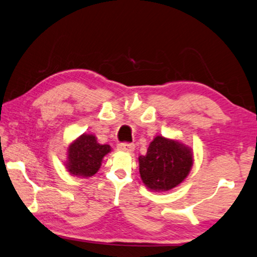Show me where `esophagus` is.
I'll return each mask as SVG.
<instances>
[{"label": "esophagus", "instance_id": "1", "mask_svg": "<svg viewBox=\"0 0 257 257\" xmlns=\"http://www.w3.org/2000/svg\"><path fill=\"white\" fill-rule=\"evenodd\" d=\"M117 150L122 151V152H133L134 145L128 144V143H121V144L117 145Z\"/></svg>", "mask_w": 257, "mask_h": 257}]
</instances>
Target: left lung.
Segmentation results:
<instances>
[{
    "mask_svg": "<svg viewBox=\"0 0 257 257\" xmlns=\"http://www.w3.org/2000/svg\"><path fill=\"white\" fill-rule=\"evenodd\" d=\"M141 178L151 191L164 192L181 184L193 166L192 149L177 140L156 136L138 157Z\"/></svg>",
    "mask_w": 257,
    "mask_h": 257,
    "instance_id": "left-lung-1",
    "label": "left lung"
}]
</instances>
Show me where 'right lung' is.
<instances>
[{
  "label": "right lung",
  "mask_w": 257,
  "mask_h": 257,
  "mask_svg": "<svg viewBox=\"0 0 257 257\" xmlns=\"http://www.w3.org/2000/svg\"><path fill=\"white\" fill-rule=\"evenodd\" d=\"M111 150L107 144H99L95 135L83 134L68 146L67 160L65 162L67 172L76 177L93 176L99 170L104 157Z\"/></svg>",
  "instance_id": "1"
}]
</instances>
